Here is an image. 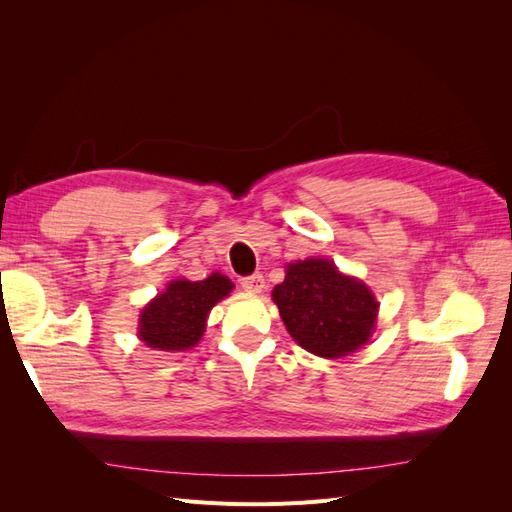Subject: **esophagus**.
Instances as JSON below:
<instances>
[{"label":"esophagus","mask_w":512,"mask_h":512,"mask_svg":"<svg viewBox=\"0 0 512 512\" xmlns=\"http://www.w3.org/2000/svg\"><path fill=\"white\" fill-rule=\"evenodd\" d=\"M241 288L245 292H262V288H265V277H262V273L247 275L241 280Z\"/></svg>","instance_id":"1"}]
</instances>
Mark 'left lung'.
<instances>
[{
	"label": "left lung",
	"instance_id": "1",
	"mask_svg": "<svg viewBox=\"0 0 512 512\" xmlns=\"http://www.w3.org/2000/svg\"><path fill=\"white\" fill-rule=\"evenodd\" d=\"M271 297L294 342L324 359L359 350L376 327L374 294L327 258L290 262Z\"/></svg>",
	"mask_w": 512,
	"mask_h": 512
}]
</instances>
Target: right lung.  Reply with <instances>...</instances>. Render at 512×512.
Masks as SVG:
<instances>
[{
	"label": "right lung",
	"instance_id": "obj_1",
	"mask_svg": "<svg viewBox=\"0 0 512 512\" xmlns=\"http://www.w3.org/2000/svg\"><path fill=\"white\" fill-rule=\"evenodd\" d=\"M235 288L226 275L211 273L203 282L175 280L147 303L138 320V337L145 346L164 352L194 348L207 327L211 307Z\"/></svg>",
	"mask_w": 512,
	"mask_h": 512
}]
</instances>
